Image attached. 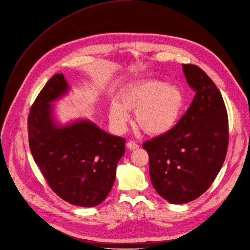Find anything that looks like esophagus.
I'll return each mask as SVG.
<instances>
[{
	"label": "esophagus",
	"instance_id": "obj_1",
	"mask_svg": "<svg viewBox=\"0 0 250 250\" xmlns=\"http://www.w3.org/2000/svg\"><path fill=\"white\" fill-rule=\"evenodd\" d=\"M127 147L129 148V149H131V151H132V149H136V148H138V145L137 144H135L134 142H128L127 143Z\"/></svg>",
	"mask_w": 250,
	"mask_h": 250
}]
</instances>
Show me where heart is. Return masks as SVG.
I'll return each instance as SVG.
<instances>
[{
	"label": "heart",
	"instance_id": "heart-1",
	"mask_svg": "<svg viewBox=\"0 0 250 250\" xmlns=\"http://www.w3.org/2000/svg\"><path fill=\"white\" fill-rule=\"evenodd\" d=\"M119 102L108 105V117L115 130L123 132L135 112L137 125L152 135L168 132L175 126L184 106V94L172 84L146 80L128 86L119 94Z\"/></svg>",
	"mask_w": 250,
	"mask_h": 250
}]
</instances>
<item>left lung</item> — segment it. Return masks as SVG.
Here are the masks:
<instances>
[{
	"label": "left lung",
	"mask_w": 250,
	"mask_h": 250,
	"mask_svg": "<svg viewBox=\"0 0 250 250\" xmlns=\"http://www.w3.org/2000/svg\"><path fill=\"white\" fill-rule=\"evenodd\" d=\"M183 69L195 91L191 105L171 130L143 145L154 188L173 204L193 201L207 191L224 164L229 144L221 92L199 66L183 64Z\"/></svg>",
	"instance_id": "left-lung-1"
}]
</instances>
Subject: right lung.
<instances>
[{
    "label": "right lung",
    "instance_id": "obj_1",
    "mask_svg": "<svg viewBox=\"0 0 250 250\" xmlns=\"http://www.w3.org/2000/svg\"><path fill=\"white\" fill-rule=\"evenodd\" d=\"M68 88L63 75L56 74L37 96L27 119L29 148L54 193L73 205L93 207L111 192L126 139L88 120L56 125L51 103Z\"/></svg>",
    "mask_w": 250,
    "mask_h": 250
}]
</instances>
